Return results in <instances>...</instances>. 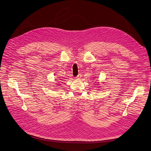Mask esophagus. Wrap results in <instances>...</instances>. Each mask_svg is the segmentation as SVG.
Instances as JSON below:
<instances>
[{"label": "esophagus", "instance_id": "34e87169", "mask_svg": "<svg viewBox=\"0 0 151 151\" xmlns=\"http://www.w3.org/2000/svg\"><path fill=\"white\" fill-rule=\"evenodd\" d=\"M81 74H79L76 77V78H77V79H80V78H81Z\"/></svg>", "mask_w": 151, "mask_h": 151}]
</instances>
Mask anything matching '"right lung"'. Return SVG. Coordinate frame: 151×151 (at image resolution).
Wrapping results in <instances>:
<instances>
[{
  "label": "right lung",
  "instance_id": "1",
  "mask_svg": "<svg viewBox=\"0 0 151 151\" xmlns=\"http://www.w3.org/2000/svg\"><path fill=\"white\" fill-rule=\"evenodd\" d=\"M58 85H59V84H58Z\"/></svg>",
  "mask_w": 151,
  "mask_h": 151
}]
</instances>
